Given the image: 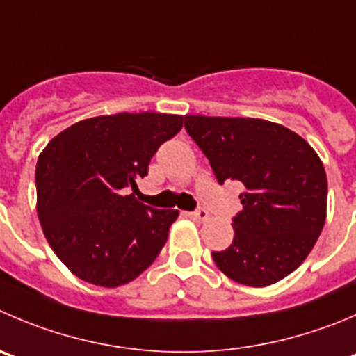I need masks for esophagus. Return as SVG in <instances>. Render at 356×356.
Segmentation results:
<instances>
[{"instance_id":"esophagus-1","label":"esophagus","mask_w":356,"mask_h":356,"mask_svg":"<svg viewBox=\"0 0 356 356\" xmlns=\"http://www.w3.org/2000/svg\"><path fill=\"white\" fill-rule=\"evenodd\" d=\"M188 216H191L192 220H195V222H206V220L209 218V213L206 211V209L199 208L197 211H192L191 215H188Z\"/></svg>"}]
</instances>
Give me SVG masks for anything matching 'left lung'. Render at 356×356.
<instances>
[{
	"mask_svg": "<svg viewBox=\"0 0 356 356\" xmlns=\"http://www.w3.org/2000/svg\"><path fill=\"white\" fill-rule=\"evenodd\" d=\"M185 129L208 157L216 180L241 181L234 239L213 252L234 282L267 286L297 269L327 216L323 162L304 138L262 118L185 115Z\"/></svg>",
	"mask_w": 356,
	"mask_h": 356,
	"instance_id": "obj_1",
	"label": "left lung"
}]
</instances>
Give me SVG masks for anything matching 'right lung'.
I'll use <instances>...</instances> for the list:
<instances>
[{
  "instance_id": "1",
  "label": "right lung",
  "mask_w": 356,
  "mask_h": 356,
  "mask_svg": "<svg viewBox=\"0 0 356 356\" xmlns=\"http://www.w3.org/2000/svg\"><path fill=\"white\" fill-rule=\"evenodd\" d=\"M181 127V115L124 111L76 122L43 148L36 164L38 218L50 248L74 276L115 289L157 259L178 209L150 208L125 192Z\"/></svg>"
}]
</instances>
